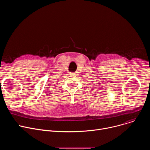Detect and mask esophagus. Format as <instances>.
Listing matches in <instances>:
<instances>
[{
    "mask_svg": "<svg viewBox=\"0 0 150 150\" xmlns=\"http://www.w3.org/2000/svg\"><path fill=\"white\" fill-rule=\"evenodd\" d=\"M75 72H70L69 73V75H75Z\"/></svg>",
    "mask_w": 150,
    "mask_h": 150,
    "instance_id": "1",
    "label": "esophagus"
}]
</instances>
